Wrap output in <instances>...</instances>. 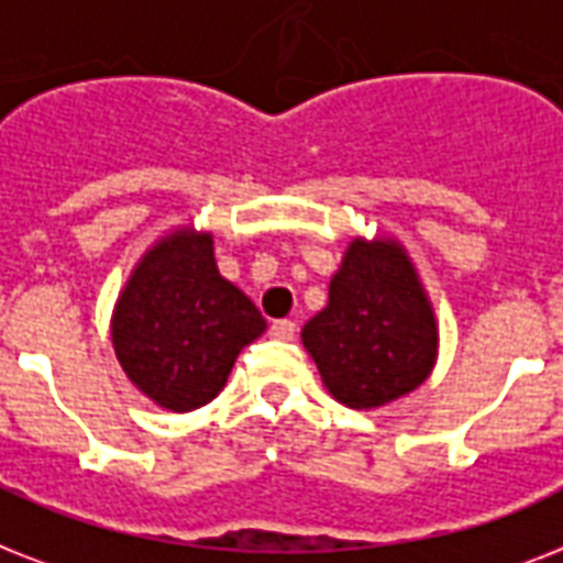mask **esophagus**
<instances>
[{
	"instance_id": "1",
	"label": "esophagus",
	"mask_w": 563,
	"mask_h": 563,
	"mask_svg": "<svg viewBox=\"0 0 563 563\" xmlns=\"http://www.w3.org/2000/svg\"><path fill=\"white\" fill-rule=\"evenodd\" d=\"M269 334H273L276 341H294L296 322L294 320H276L273 325H269Z\"/></svg>"
}]
</instances>
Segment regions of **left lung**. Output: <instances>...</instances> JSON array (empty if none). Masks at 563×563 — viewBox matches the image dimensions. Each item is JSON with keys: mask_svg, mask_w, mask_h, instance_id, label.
I'll return each mask as SVG.
<instances>
[{"mask_svg": "<svg viewBox=\"0 0 563 563\" xmlns=\"http://www.w3.org/2000/svg\"><path fill=\"white\" fill-rule=\"evenodd\" d=\"M302 343L322 385L350 408H382L417 390L438 358V322L408 252L390 238H355Z\"/></svg>", "mask_w": 563, "mask_h": 563, "instance_id": "8db88e82", "label": "left lung"}]
</instances>
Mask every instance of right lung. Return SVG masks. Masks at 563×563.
<instances>
[{
  "label": "right lung",
  "mask_w": 563,
  "mask_h": 563,
  "mask_svg": "<svg viewBox=\"0 0 563 563\" xmlns=\"http://www.w3.org/2000/svg\"><path fill=\"white\" fill-rule=\"evenodd\" d=\"M264 329L250 296L220 276L211 234L194 229H176L137 261L111 317L125 376L176 413L211 402Z\"/></svg>",
  "instance_id": "right-lung-1"
}]
</instances>
